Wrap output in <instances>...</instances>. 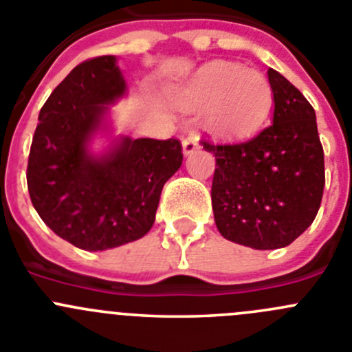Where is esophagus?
<instances>
[{"label":"esophagus","mask_w":352,"mask_h":352,"mask_svg":"<svg viewBox=\"0 0 352 352\" xmlns=\"http://www.w3.org/2000/svg\"><path fill=\"white\" fill-rule=\"evenodd\" d=\"M197 148H199V135L192 133V135H188L183 140V153L185 155H192Z\"/></svg>","instance_id":"esophagus-1"}]
</instances>
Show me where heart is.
Returning <instances> with one entry per match:
<instances>
[{"mask_svg": "<svg viewBox=\"0 0 352 352\" xmlns=\"http://www.w3.org/2000/svg\"><path fill=\"white\" fill-rule=\"evenodd\" d=\"M186 112H202L206 131L223 142L252 136L270 116L273 89L259 70L214 60L200 67L173 91Z\"/></svg>", "mask_w": 352, "mask_h": 352, "instance_id": "heart-1", "label": "heart"}]
</instances>
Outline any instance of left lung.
Returning a JSON list of instances; mask_svg holds the SVG:
<instances>
[{
	"label": "left lung",
	"mask_w": 352,
	"mask_h": 352,
	"mask_svg": "<svg viewBox=\"0 0 352 352\" xmlns=\"http://www.w3.org/2000/svg\"><path fill=\"white\" fill-rule=\"evenodd\" d=\"M273 124L239 145H212L214 221L230 242L257 250L282 249L316 217L324 186L323 146L316 113L302 93L276 70Z\"/></svg>",
	"instance_id": "8db88e82"
}]
</instances>
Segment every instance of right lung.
<instances>
[{
	"label": "right lung",
	"instance_id": "1",
	"mask_svg": "<svg viewBox=\"0 0 352 352\" xmlns=\"http://www.w3.org/2000/svg\"><path fill=\"white\" fill-rule=\"evenodd\" d=\"M126 91L116 56H98L72 69L38 117L28 164L32 206L48 228L82 250L145 236L164 185L182 167L174 138L119 136L93 152L96 135L110 131V105Z\"/></svg>",
	"mask_w": 352,
	"mask_h": 352
}]
</instances>
